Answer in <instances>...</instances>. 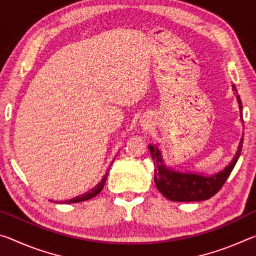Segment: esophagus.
Returning a JSON list of instances; mask_svg holds the SVG:
<instances>
[{"instance_id":"esophagus-1","label":"esophagus","mask_w":256,"mask_h":256,"mask_svg":"<svg viewBox=\"0 0 256 256\" xmlns=\"http://www.w3.org/2000/svg\"><path fill=\"white\" fill-rule=\"evenodd\" d=\"M146 125H148V124H146Z\"/></svg>"}]
</instances>
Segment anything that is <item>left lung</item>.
<instances>
[{
  "mask_svg": "<svg viewBox=\"0 0 256 256\" xmlns=\"http://www.w3.org/2000/svg\"><path fill=\"white\" fill-rule=\"evenodd\" d=\"M232 90L236 92V86L234 84ZM237 102L242 112V106L238 94ZM242 140H244V138H240L238 150L232 162L224 170L211 176L194 174V172H182L172 170L170 167H166L162 158L160 150L156 146L149 144L151 157H152L154 164V183L158 190L164 198L174 202L204 201L212 198L222 188L224 182L227 180L234 167H235L242 152Z\"/></svg>",
  "mask_w": 256,
  "mask_h": 256,
  "instance_id": "obj_1",
  "label": "left lung"
}]
</instances>
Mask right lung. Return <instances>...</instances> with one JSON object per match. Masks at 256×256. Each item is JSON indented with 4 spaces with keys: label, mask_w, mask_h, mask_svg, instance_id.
Returning a JSON list of instances; mask_svg holds the SVG:
<instances>
[{
    "label": "right lung",
    "mask_w": 256,
    "mask_h": 256,
    "mask_svg": "<svg viewBox=\"0 0 256 256\" xmlns=\"http://www.w3.org/2000/svg\"><path fill=\"white\" fill-rule=\"evenodd\" d=\"M107 174H108V172H107ZM107 174L105 175V177H104V178H102V180L100 182V183H99V184L96 186V188H92V190H90V192L86 193V194H82V196H80L73 198H71V200L63 201L62 203H76V202L86 201V200H89V198H94V196H97L98 193H100V190H102V188H104V184H105L106 178H107Z\"/></svg>",
    "instance_id": "1"
}]
</instances>
